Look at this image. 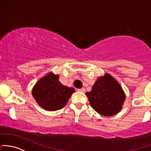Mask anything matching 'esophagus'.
I'll list each match as a JSON object with an SVG mask.
<instances>
[{"label": "esophagus", "instance_id": "obj_1", "mask_svg": "<svg viewBox=\"0 0 151 151\" xmlns=\"http://www.w3.org/2000/svg\"><path fill=\"white\" fill-rule=\"evenodd\" d=\"M78 90V91L79 92H82V93H85V88H81V89H78V90Z\"/></svg>", "mask_w": 151, "mask_h": 151}]
</instances>
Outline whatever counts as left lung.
<instances>
[{"mask_svg": "<svg viewBox=\"0 0 151 151\" xmlns=\"http://www.w3.org/2000/svg\"><path fill=\"white\" fill-rule=\"evenodd\" d=\"M86 96L91 107L98 114L106 116L118 113L125 100L122 87L109 74L98 78L91 91L86 93Z\"/></svg>", "mask_w": 151, "mask_h": 151, "instance_id": "left-lung-1", "label": "left lung"}]
</instances>
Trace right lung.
I'll return each instance as SVG.
<instances>
[{"instance_id":"right-lung-1","label":"right lung","mask_w":151,"mask_h":151,"mask_svg":"<svg viewBox=\"0 0 151 151\" xmlns=\"http://www.w3.org/2000/svg\"><path fill=\"white\" fill-rule=\"evenodd\" d=\"M58 75L48 74L38 81L32 90V96L45 110L55 111L62 109L74 93L73 88L63 85Z\"/></svg>"}]
</instances>
